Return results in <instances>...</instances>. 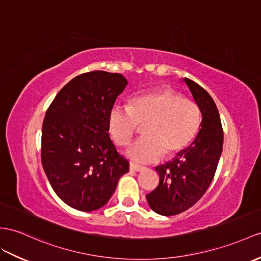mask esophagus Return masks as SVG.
Segmentation results:
<instances>
[{
  "mask_svg": "<svg viewBox=\"0 0 261 261\" xmlns=\"http://www.w3.org/2000/svg\"><path fill=\"white\" fill-rule=\"evenodd\" d=\"M129 169H130L132 171H142V170H144V167H142V166H138V165H136V164H133V163H130V165H129Z\"/></svg>",
  "mask_w": 261,
  "mask_h": 261,
  "instance_id": "obj_1",
  "label": "esophagus"
}]
</instances>
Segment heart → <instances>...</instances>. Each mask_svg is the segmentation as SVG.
Returning <instances> with one entry per match:
<instances>
[{"instance_id":"1","label":"heart","mask_w":261,"mask_h":261,"mask_svg":"<svg viewBox=\"0 0 261 261\" xmlns=\"http://www.w3.org/2000/svg\"><path fill=\"white\" fill-rule=\"evenodd\" d=\"M143 125L144 137L128 145L125 154L138 164L156 162L163 154L175 156L193 143L201 125L196 101L171 88L144 93L129 106L115 104L109 115V132L114 143L123 146Z\"/></svg>"}]
</instances>
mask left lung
I'll return each instance as SVG.
<instances>
[{
  "instance_id": "1",
  "label": "left lung",
  "mask_w": 261,
  "mask_h": 261,
  "mask_svg": "<svg viewBox=\"0 0 261 261\" xmlns=\"http://www.w3.org/2000/svg\"><path fill=\"white\" fill-rule=\"evenodd\" d=\"M201 111V125L195 142L173 161L156 167L160 184L146 195L150 208L163 216L187 211L211 185L222 151L224 130L214 99L196 82L185 79Z\"/></svg>"
}]
</instances>
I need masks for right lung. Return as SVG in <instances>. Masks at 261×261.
I'll return each mask as SVG.
<instances>
[{
    "instance_id": "obj_1",
    "label": "right lung",
    "mask_w": 261,
    "mask_h": 261,
    "mask_svg": "<svg viewBox=\"0 0 261 261\" xmlns=\"http://www.w3.org/2000/svg\"><path fill=\"white\" fill-rule=\"evenodd\" d=\"M127 81L91 71L57 93L42 126L41 160L50 186L75 209L92 212L110 200L129 163L109 135V115Z\"/></svg>"
}]
</instances>
